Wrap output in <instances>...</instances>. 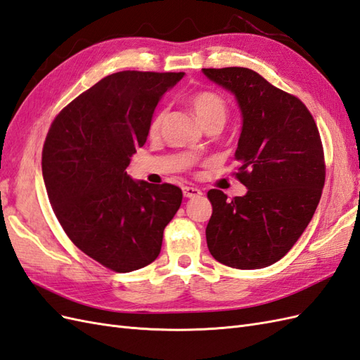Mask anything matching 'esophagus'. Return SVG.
<instances>
[{
	"mask_svg": "<svg viewBox=\"0 0 360 360\" xmlns=\"http://www.w3.org/2000/svg\"><path fill=\"white\" fill-rule=\"evenodd\" d=\"M183 195L186 198H195L201 195V191L193 186H183Z\"/></svg>",
	"mask_w": 360,
	"mask_h": 360,
	"instance_id": "esophagus-1",
	"label": "esophagus"
}]
</instances>
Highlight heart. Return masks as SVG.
Listing matches in <instances>:
<instances>
[{"instance_id":"1","label":"heart","mask_w":360,"mask_h":360,"mask_svg":"<svg viewBox=\"0 0 360 360\" xmlns=\"http://www.w3.org/2000/svg\"><path fill=\"white\" fill-rule=\"evenodd\" d=\"M189 104L195 113L197 120L201 122L202 127H207L210 124H222L224 125L227 118V103L222 96L210 91H201L193 94L189 98ZM165 118V112L159 110L150 122V134H158Z\"/></svg>"}]
</instances>
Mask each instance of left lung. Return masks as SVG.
Segmentation results:
<instances>
[{"label": "left lung", "instance_id": "1", "mask_svg": "<svg viewBox=\"0 0 360 360\" xmlns=\"http://www.w3.org/2000/svg\"><path fill=\"white\" fill-rule=\"evenodd\" d=\"M202 74L236 98L242 116L236 177L248 189L233 200L218 189L207 192L209 251L231 268L269 266L292 248L321 198L326 167L319 131L297 96L248 68H209Z\"/></svg>", "mask_w": 360, "mask_h": 360}]
</instances>
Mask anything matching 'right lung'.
Listing matches in <instances>:
<instances>
[{
  "mask_svg": "<svg viewBox=\"0 0 360 360\" xmlns=\"http://www.w3.org/2000/svg\"><path fill=\"white\" fill-rule=\"evenodd\" d=\"M184 72L122 71L104 77L57 115L42 151V176L57 219L75 247L116 273L156 260L183 193L133 180L131 156L147 142L165 92Z\"/></svg>",
  "mask_w": 360,
  "mask_h": 360,
  "instance_id": "right-lung-1",
  "label": "right lung"
}]
</instances>
